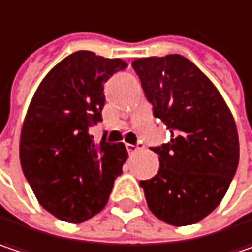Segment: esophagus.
<instances>
[{
	"mask_svg": "<svg viewBox=\"0 0 252 252\" xmlns=\"http://www.w3.org/2000/svg\"><path fill=\"white\" fill-rule=\"evenodd\" d=\"M142 148H143V145H140V143H137V145L126 143V149H127V152L129 153H135L136 151H139V149H142Z\"/></svg>",
	"mask_w": 252,
	"mask_h": 252,
	"instance_id": "esophagus-1",
	"label": "esophagus"
}]
</instances>
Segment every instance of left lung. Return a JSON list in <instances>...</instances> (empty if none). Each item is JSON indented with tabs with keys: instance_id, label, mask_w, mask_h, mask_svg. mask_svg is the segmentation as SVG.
<instances>
[{
	"instance_id": "obj_1",
	"label": "left lung",
	"mask_w": 252,
	"mask_h": 252,
	"mask_svg": "<svg viewBox=\"0 0 252 252\" xmlns=\"http://www.w3.org/2000/svg\"><path fill=\"white\" fill-rule=\"evenodd\" d=\"M153 115L171 130V142L153 148L159 171L140 181L148 207L175 226L199 222L225 196L240 160L234 116L214 83L179 54L137 59Z\"/></svg>"
}]
</instances>
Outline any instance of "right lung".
Listing matches in <instances>:
<instances>
[{
	"label": "right lung",
	"instance_id": "add662e5",
	"mask_svg": "<svg viewBox=\"0 0 252 252\" xmlns=\"http://www.w3.org/2000/svg\"><path fill=\"white\" fill-rule=\"evenodd\" d=\"M127 67L122 59L76 51L56 64L37 87L24 117L20 162L40 205L80 224L106 207L127 159L123 143L93 142L101 120L104 83Z\"/></svg>",
	"mask_w": 252,
	"mask_h": 252
}]
</instances>
